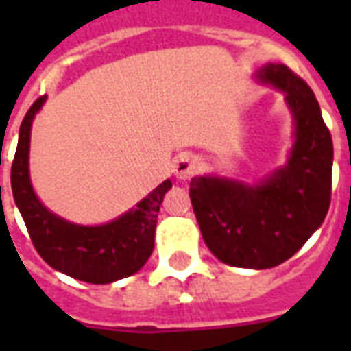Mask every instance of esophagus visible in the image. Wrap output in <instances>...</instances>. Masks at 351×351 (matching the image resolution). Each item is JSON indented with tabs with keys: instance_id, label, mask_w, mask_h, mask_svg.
<instances>
[{
	"instance_id": "1",
	"label": "esophagus",
	"mask_w": 351,
	"mask_h": 351,
	"mask_svg": "<svg viewBox=\"0 0 351 351\" xmlns=\"http://www.w3.org/2000/svg\"><path fill=\"white\" fill-rule=\"evenodd\" d=\"M198 162L193 158L191 154H180L178 160L175 162V175L178 180H189L195 173H197Z\"/></svg>"
}]
</instances>
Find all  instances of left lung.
Here are the masks:
<instances>
[{
    "label": "left lung",
    "mask_w": 351,
    "mask_h": 351,
    "mask_svg": "<svg viewBox=\"0 0 351 351\" xmlns=\"http://www.w3.org/2000/svg\"><path fill=\"white\" fill-rule=\"evenodd\" d=\"M255 78L280 90L293 117L288 162L258 184L195 176L189 197L204 242L220 262L267 269L293 256L324 222L332 200L333 143L304 80L282 63L262 65Z\"/></svg>",
    "instance_id": "left-lung-1"
}]
</instances>
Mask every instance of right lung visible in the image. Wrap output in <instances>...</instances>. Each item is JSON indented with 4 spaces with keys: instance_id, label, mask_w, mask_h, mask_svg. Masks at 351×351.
Wrapping results in <instances>:
<instances>
[{
    "instance_id": "add662e5",
    "label": "right lung",
    "mask_w": 351,
    "mask_h": 351,
    "mask_svg": "<svg viewBox=\"0 0 351 351\" xmlns=\"http://www.w3.org/2000/svg\"><path fill=\"white\" fill-rule=\"evenodd\" d=\"M45 100L38 98L21 121L10 171L14 202L36 251L56 271L84 282L109 284L134 275L153 253L160 206L173 184L162 182L134 208L101 226L73 224L49 211L36 197L29 175L30 129Z\"/></svg>"
}]
</instances>
